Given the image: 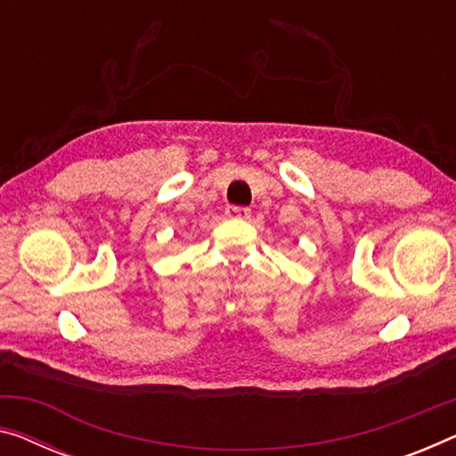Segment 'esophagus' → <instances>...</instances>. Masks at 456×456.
Wrapping results in <instances>:
<instances>
[{"mask_svg": "<svg viewBox=\"0 0 456 456\" xmlns=\"http://www.w3.org/2000/svg\"><path fill=\"white\" fill-rule=\"evenodd\" d=\"M226 216H228V218H236V220H248L250 218V209L240 208V206H228Z\"/></svg>", "mask_w": 456, "mask_h": 456, "instance_id": "1", "label": "esophagus"}]
</instances>
